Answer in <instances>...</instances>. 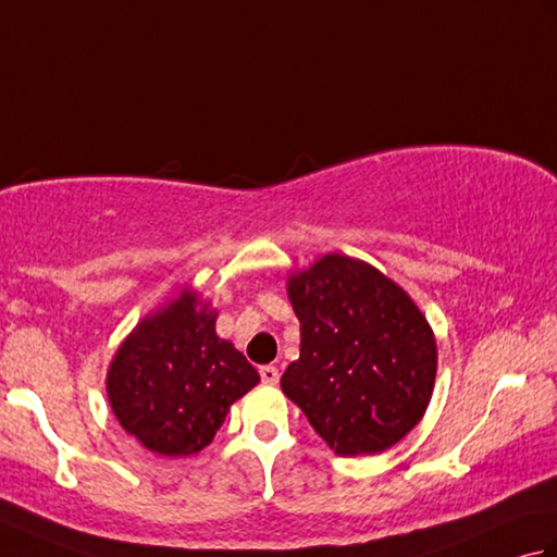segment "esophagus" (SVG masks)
<instances>
[{
  "mask_svg": "<svg viewBox=\"0 0 557 557\" xmlns=\"http://www.w3.org/2000/svg\"><path fill=\"white\" fill-rule=\"evenodd\" d=\"M260 381H263L265 385H277V381H280L277 366H260Z\"/></svg>",
  "mask_w": 557,
  "mask_h": 557,
  "instance_id": "obj_1",
  "label": "esophagus"
}]
</instances>
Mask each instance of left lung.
<instances>
[{
  "label": "left lung",
  "mask_w": 557,
  "mask_h": 557,
  "mask_svg": "<svg viewBox=\"0 0 557 557\" xmlns=\"http://www.w3.org/2000/svg\"><path fill=\"white\" fill-rule=\"evenodd\" d=\"M301 354L282 393L342 457L375 455L423 417L435 337L405 289L363 260L325 256L289 280Z\"/></svg>",
  "instance_id": "left-lung-1"
}]
</instances>
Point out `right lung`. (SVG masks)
<instances>
[{
	"label": "right lung",
	"instance_id": "add662e5",
	"mask_svg": "<svg viewBox=\"0 0 557 557\" xmlns=\"http://www.w3.org/2000/svg\"><path fill=\"white\" fill-rule=\"evenodd\" d=\"M215 311L194 292L140 323L108 373V395L122 429L162 457L196 455L230 407L260 375L232 342L215 335Z\"/></svg>",
	"mask_w": 557,
	"mask_h": 557
}]
</instances>
